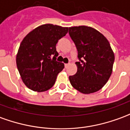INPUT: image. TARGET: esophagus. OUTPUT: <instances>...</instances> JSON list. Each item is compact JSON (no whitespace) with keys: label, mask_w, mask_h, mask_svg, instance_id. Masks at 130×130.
<instances>
[{"label":"esophagus","mask_w":130,"mask_h":130,"mask_svg":"<svg viewBox=\"0 0 130 130\" xmlns=\"http://www.w3.org/2000/svg\"><path fill=\"white\" fill-rule=\"evenodd\" d=\"M69 65H70V63H67V64H65V68H68V67H69Z\"/></svg>","instance_id":"34e87169"}]
</instances>
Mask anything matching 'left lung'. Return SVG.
<instances>
[{
  "label": "left lung",
  "instance_id": "1",
  "mask_svg": "<svg viewBox=\"0 0 130 130\" xmlns=\"http://www.w3.org/2000/svg\"><path fill=\"white\" fill-rule=\"evenodd\" d=\"M77 49V73L69 77L72 86L85 94L100 90L111 75L115 56L110 43L99 31L87 26L69 28Z\"/></svg>",
  "mask_w": 130,
  "mask_h": 130
}]
</instances>
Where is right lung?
<instances>
[{"instance_id": "add662e5", "label": "right lung", "mask_w": 130, "mask_h": 130, "mask_svg": "<svg viewBox=\"0 0 130 130\" xmlns=\"http://www.w3.org/2000/svg\"><path fill=\"white\" fill-rule=\"evenodd\" d=\"M68 32V27L51 24L41 25L24 37L16 57L18 71L31 90L42 92L50 89L64 68L58 62L56 44Z\"/></svg>"}]
</instances>
